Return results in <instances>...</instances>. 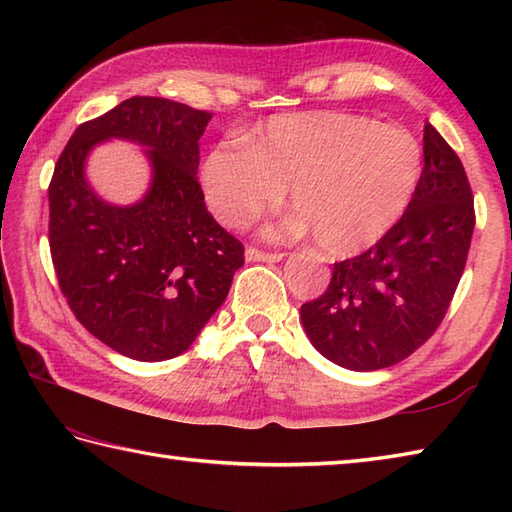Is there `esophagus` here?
Here are the masks:
<instances>
[{"instance_id": "34e87169", "label": "esophagus", "mask_w": 512, "mask_h": 512, "mask_svg": "<svg viewBox=\"0 0 512 512\" xmlns=\"http://www.w3.org/2000/svg\"><path fill=\"white\" fill-rule=\"evenodd\" d=\"M244 255H246L248 262H266V264H275V262H281V259H284V255H281V253H264V250L253 248V246H248Z\"/></svg>"}]
</instances>
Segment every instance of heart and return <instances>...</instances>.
I'll use <instances>...</instances> for the list:
<instances>
[{
	"label": "heart",
	"instance_id": "1",
	"mask_svg": "<svg viewBox=\"0 0 512 512\" xmlns=\"http://www.w3.org/2000/svg\"><path fill=\"white\" fill-rule=\"evenodd\" d=\"M422 147L407 129L345 112L277 116L242 147L204 156L200 184L217 222L242 228L284 200L295 213L275 237L314 233L330 255L374 246L407 213L422 178Z\"/></svg>",
	"mask_w": 512,
	"mask_h": 512
}]
</instances>
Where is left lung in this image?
I'll return each mask as SVG.
<instances>
[{
  "instance_id": "1",
  "label": "left lung",
  "mask_w": 512,
  "mask_h": 512,
  "mask_svg": "<svg viewBox=\"0 0 512 512\" xmlns=\"http://www.w3.org/2000/svg\"><path fill=\"white\" fill-rule=\"evenodd\" d=\"M422 178L407 213L378 242L334 264L328 290L301 306L310 343L352 372L405 361L438 330L464 273L475 228L458 154L424 125Z\"/></svg>"
}]
</instances>
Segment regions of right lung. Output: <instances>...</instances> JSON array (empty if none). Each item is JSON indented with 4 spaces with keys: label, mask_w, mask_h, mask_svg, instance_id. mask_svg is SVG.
<instances>
[{
    "label": "right lung",
    "mask_w": 512,
    "mask_h": 512,
    "mask_svg": "<svg viewBox=\"0 0 512 512\" xmlns=\"http://www.w3.org/2000/svg\"><path fill=\"white\" fill-rule=\"evenodd\" d=\"M209 112L134 96L79 125L48 189L50 255L63 297L96 339L134 361L187 352L222 306L244 246L206 211L198 182ZM112 137L144 147L148 193L121 207L84 176L87 156Z\"/></svg>",
    "instance_id": "1"
}]
</instances>
